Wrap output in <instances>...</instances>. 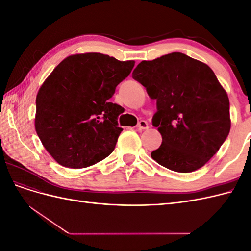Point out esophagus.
<instances>
[{
	"instance_id": "34e87169",
	"label": "esophagus",
	"mask_w": 251,
	"mask_h": 251,
	"mask_svg": "<svg viewBox=\"0 0 251 251\" xmlns=\"http://www.w3.org/2000/svg\"><path fill=\"white\" fill-rule=\"evenodd\" d=\"M137 128H138V130H140V131L148 130L149 125H148V123H147L146 120H140L139 123H138V125H137Z\"/></svg>"
}]
</instances>
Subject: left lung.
Instances as JSON below:
<instances>
[{
  "instance_id": "left-lung-1",
  "label": "left lung",
  "mask_w": 251,
  "mask_h": 251,
  "mask_svg": "<svg viewBox=\"0 0 251 251\" xmlns=\"http://www.w3.org/2000/svg\"><path fill=\"white\" fill-rule=\"evenodd\" d=\"M132 76L157 103L153 126L162 143L151 158L178 173L202 168L230 131L229 100L214 71L200 60L173 52L142 60Z\"/></svg>"
}]
</instances>
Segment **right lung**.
Masks as SVG:
<instances>
[{
    "mask_svg": "<svg viewBox=\"0 0 251 251\" xmlns=\"http://www.w3.org/2000/svg\"><path fill=\"white\" fill-rule=\"evenodd\" d=\"M134 65L101 53L74 54L44 81L36 96L35 131L57 163L87 168L114 151L124 108L110 98Z\"/></svg>",
    "mask_w": 251,
    "mask_h": 251,
    "instance_id": "right-lung-1",
    "label": "right lung"
}]
</instances>
